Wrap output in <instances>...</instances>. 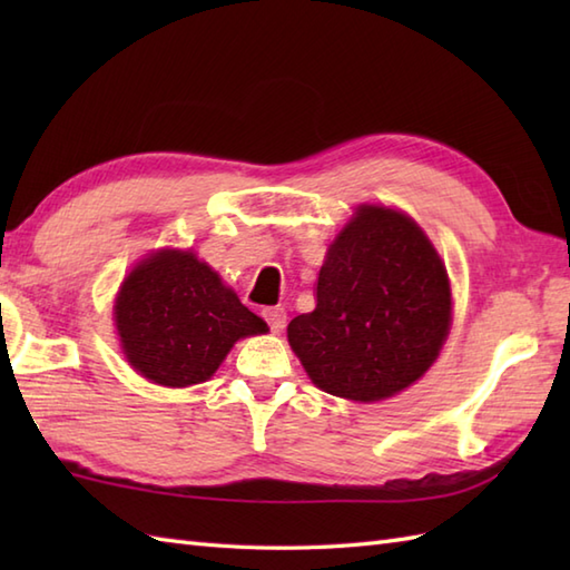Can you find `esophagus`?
<instances>
[{
	"instance_id": "34e87169",
	"label": "esophagus",
	"mask_w": 570,
	"mask_h": 570,
	"mask_svg": "<svg viewBox=\"0 0 570 570\" xmlns=\"http://www.w3.org/2000/svg\"><path fill=\"white\" fill-rule=\"evenodd\" d=\"M262 316H264V321H266V323H269L272 333H282V331H284V325H286V311H284L282 306H269V308H264V311H262Z\"/></svg>"
}]
</instances>
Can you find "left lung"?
<instances>
[{
  "instance_id": "1",
  "label": "left lung",
  "mask_w": 570,
  "mask_h": 570,
  "mask_svg": "<svg viewBox=\"0 0 570 570\" xmlns=\"http://www.w3.org/2000/svg\"><path fill=\"white\" fill-rule=\"evenodd\" d=\"M451 331L445 264L409 215L360 205L325 254L288 345L318 390L380 402L423 377Z\"/></svg>"
}]
</instances>
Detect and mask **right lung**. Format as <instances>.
Returning <instances> with one entry per match:
<instances>
[{
	"label": "right lung",
	"instance_id": "add662e5",
	"mask_svg": "<svg viewBox=\"0 0 570 570\" xmlns=\"http://www.w3.org/2000/svg\"><path fill=\"white\" fill-rule=\"evenodd\" d=\"M115 325L129 365L161 386L210 380L239 337L269 331L190 249L141 259L119 288Z\"/></svg>",
	"mask_w": 570,
	"mask_h": 570
}]
</instances>
